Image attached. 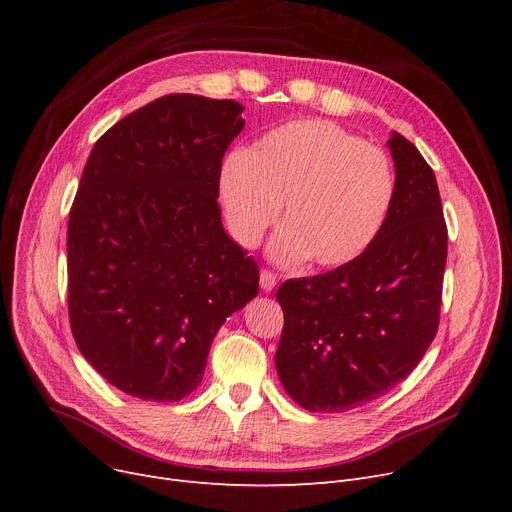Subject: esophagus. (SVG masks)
I'll list each match as a JSON object with an SVG mask.
<instances>
[{
	"label": "esophagus",
	"instance_id": "34e87169",
	"mask_svg": "<svg viewBox=\"0 0 512 512\" xmlns=\"http://www.w3.org/2000/svg\"><path fill=\"white\" fill-rule=\"evenodd\" d=\"M276 282H278V276L272 272V270H261L259 274V284L265 292H272L276 288Z\"/></svg>",
	"mask_w": 512,
	"mask_h": 512
}]
</instances>
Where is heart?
I'll use <instances>...</instances> for the list:
<instances>
[{"mask_svg": "<svg viewBox=\"0 0 512 512\" xmlns=\"http://www.w3.org/2000/svg\"><path fill=\"white\" fill-rule=\"evenodd\" d=\"M232 238L255 247L280 213L272 257L309 259L336 270L380 238L396 201V172L380 147L330 120H292L265 132L247 151L230 153L218 176Z\"/></svg>", "mask_w": 512, "mask_h": 512, "instance_id": "b5f03b06", "label": "heart"}]
</instances>
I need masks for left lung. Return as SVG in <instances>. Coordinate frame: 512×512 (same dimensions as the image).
<instances>
[{
  "mask_svg": "<svg viewBox=\"0 0 512 512\" xmlns=\"http://www.w3.org/2000/svg\"><path fill=\"white\" fill-rule=\"evenodd\" d=\"M396 201L357 261L286 280L276 369L311 413H344L400 384L432 344L442 305L448 230L434 170L402 134L388 141Z\"/></svg>",
  "mask_w": 512,
  "mask_h": 512,
  "instance_id": "left-lung-1",
  "label": "left lung"
}]
</instances>
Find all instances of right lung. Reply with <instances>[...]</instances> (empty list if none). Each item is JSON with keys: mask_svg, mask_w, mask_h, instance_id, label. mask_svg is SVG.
<instances>
[{"mask_svg": "<svg viewBox=\"0 0 512 512\" xmlns=\"http://www.w3.org/2000/svg\"><path fill=\"white\" fill-rule=\"evenodd\" d=\"M242 110L234 99L159 97L87 159L66 238L70 328L95 371L134 398L191 394L226 317L259 292V267L218 205Z\"/></svg>", "mask_w": 512, "mask_h": 512, "instance_id": "obj_1", "label": "right lung"}]
</instances>
